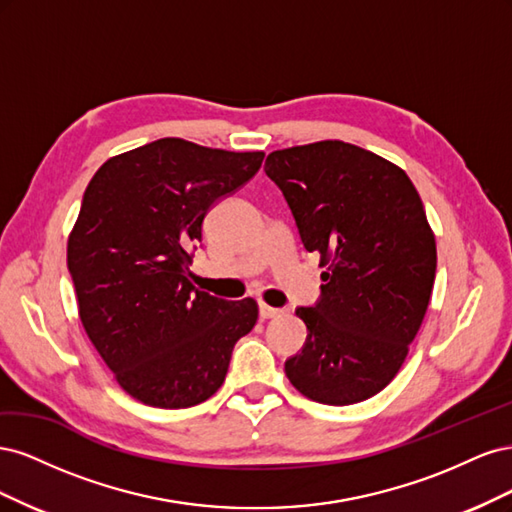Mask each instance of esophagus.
I'll list each match as a JSON object with an SVG mask.
<instances>
[{
    "instance_id": "esophagus-1",
    "label": "esophagus",
    "mask_w": 512,
    "mask_h": 512,
    "mask_svg": "<svg viewBox=\"0 0 512 512\" xmlns=\"http://www.w3.org/2000/svg\"><path fill=\"white\" fill-rule=\"evenodd\" d=\"M280 314H282L280 309H275V307H271V305L260 301V318H262V320H269V318H275V316H280Z\"/></svg>"
}]
</instances>
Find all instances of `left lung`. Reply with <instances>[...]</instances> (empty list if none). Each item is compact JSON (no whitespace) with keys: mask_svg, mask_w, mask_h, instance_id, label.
<instances>
[{"mask_svg":"<svg viewBox=\"0 0 512 512\" xmlns=\"http://www.w3.org/2000/svg\"><path fill=\"white\" fill-rule=\"evenodd\" d=\"M265 170L327 267L320 301L297 309L307 342L286 376L318 404H359L397 376L427 312L438 254L421 196L397 164L344 141L271 151Z\"/></svg>","mask_w":512,"mask_h":512,"instance_id":"1","label":"left lung"}]
</instances>
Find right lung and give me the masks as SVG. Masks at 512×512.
I'll use <instances>...</instances> for the list:
<instances>
[{
	"label": "right lung",
	"instance_id": "obj_1",
	"mask_svg": "<svg viewBox=\"0 0 512 512\" xmlns=\"http://www.w3.org/2000/svg\"><path fill=\"white\" fill-rule=\"evenodd\" d=\"M262 158L160 138L108 158L87 185L68 237L79 316L117 384L145 406L203 404L254 329V299L194 288L190 250L209 207L252 179Z\"/></svg>",
	"mask_w": 512,
	"mask_h": 512
}]
</instances>
